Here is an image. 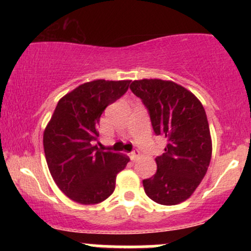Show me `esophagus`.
Masks as SVG:
<instances>
[{
  "instance_id": "34e87169",
  "label": "esophagus",
  "mask_w": 251,
  "mask_h": 251,
  "mask_svg": "<svg viewBox=\"0 0 251 251\" xmlns=\"http://www.w3.org/2000/svg\"><path fill=\"white\" fill-rule=\"evenodd\" d=\"M139 157H140V152L138 151V150H134V151H132L131 153H129V158H131L133 162H135V160H137Z\"/></svg>"
}]
</instances>
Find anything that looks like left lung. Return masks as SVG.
I'll return each mask as SVG.
<instances>
[{
    "label": "left lung",
    "mask_w": 251,
    "mask_h": 251,
    "mask_svg": "<svg viewBox=\"0 0 251 251\" xmlns=\"http://www.w3.org/2000/svg\"><path fill=\"white\" fill-rule=\"evenodd\" d=\"M148 108L157 135L168 139L155 158L157 172L143 180L145 194L163 205H175L194 194L208 171L211 137L205 109L191 92L174 81L135 80L129 86Z\"/></svg>",
    "instance_id": "8db88e82"
}]
</instances>
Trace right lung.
<instances>
[{
	"mask_svg": "<svg viewBox=\"0 0 251 251\" xmlns=\"http://www.w3.org/2000/svg\"><path fill=\"white\" fill-rule=\"evenodd\" d=\"M129 80L86 82L66 94L43 133V149L51 177L76 203L97 204L116 189L117 175L127 165L126 155L96 145L102 112L127 92Z\"/></svg>",
	"mask_w": 251,
	"mask_h": 251,
	"instance_id": "add662e5",
	"label": "right lung"
}]
</instances>
